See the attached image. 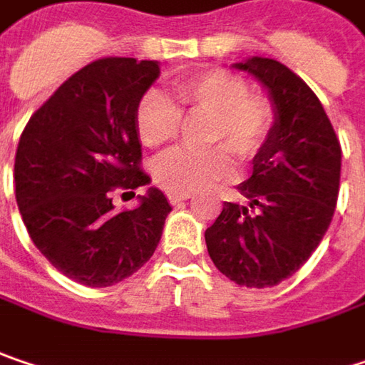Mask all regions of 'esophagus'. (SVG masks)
Wrapping results in <instances>:
<instances>
[{"mask_svg":"<svg viewBox=\"0 0 365 365\" xmlns=\"http://www.w3.org/2000/svg\"><path fill=\"white\" fill-rule=\"evenodd\" d=\"M167 198H169V202L171 204H180L183 202V200H187V198H190V194H171V192H169V194H167Z\"/></svg>","mask_w":365,"mask_h":365,"instance_id":"esophagus-1","label":"esophagus"}]
</instances>
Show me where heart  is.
<instances>
[{
    "mask_svg": "<svg viewBox=\"0 0 365 365\" xmlns=\"http://www.w3.org/2000/svg\"><path fill=\"white\" fill-rule=\"evenodd\" d=\"M182 113H206L202 150H171L155 165V180L171 194H192L212 183L229 182L235 165L229 150L252 161L260 155L277 125L270 97L250 91L244 76L231 70H200L175 82L173 95L146 91L136 103L134 125L144 146L157 148L178 138Z\"/></svg>",
    "mask_w": 365,
    "mask_h": 365,
    "instance_id": "b5f03b06",
    "label": "heart"
}]
</instances>
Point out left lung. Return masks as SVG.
<instances>
[{
  "mask_svg": "<svg viewBox=\"0 0 365 365\" xmlns=\"http://www.w3.org/2000/svg\"><path fill=\"white\" fill-rule=\"evenodd\" d=\"M237 68L270 91L277 125L237 185L250 204H223L204 240L225 277L262 289L289 279L322 242L339 198L341 144L322 103L287 66L252 57Z\"/></svg>",
  "mask_w": 365,
  "mask_h": 365,
  "instance_id": "obj_1",
  "label": "left lung"
}]
</instances>
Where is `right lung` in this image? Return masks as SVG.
Returning a JSON list of instances; mask_svg holds the SVG:
<instances>
[{
    "instance_id": "add662e5",
    "label": "right lung",
    "mask_w": 365,
    "mask_h": 365,
    "mask_svg": "<svg viewBox=\"0 0 365 365\" xmlns=\"http://www.w3.org/2000/svg\"><path fill=\"white\" fill-rule=\"evenodd\" d=\"M159 63L101 57L72 74L29 119L14 163L16 202L41 254L86 287H109L150 260L171 206L153 187L134 210L111 194L150 182L134 125Z\"/></svg>"
}]
</instances>
